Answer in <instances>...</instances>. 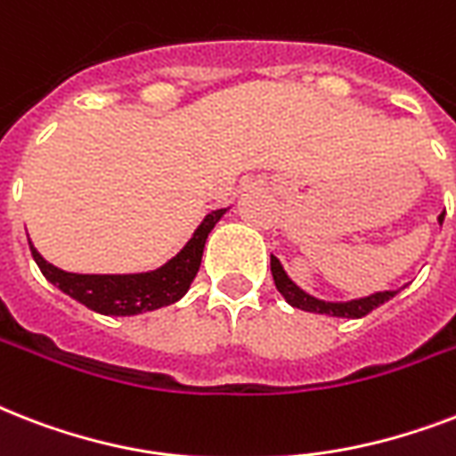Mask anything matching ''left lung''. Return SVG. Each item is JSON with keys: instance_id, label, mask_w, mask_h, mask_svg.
Segmentation results:
<instances>
[{"instance_id": "obj_1", "label": "left lung", "mask_w": 456, "mask_h": 456, "mask_svg": "<svg viewBox=\"0 0 456 456\" xmlns=\"http://www.w3.org/2000/svg\"><path fill=\"white\" fill-rule=\"evenodd\" d=\"M443 217L445 213L440 215L438 222L443 224ZM272 277H274V284H277V291L286 298V303L298 307V310L305 312H314V314H326V317H346V319H360L364 314H369L371 310H376L379 305H383L386 300H390L397 291H379L371 293L367 298H357V300H346V303H329V300H319L310 293H305L300 286H296L289 279V274L284 272L281 263L277 257L272 256Z\"/></svg>"}]
</instances>
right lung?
Wrapping results in <instances>:
<instances>
[{"mask_svg": "<svg viewBox=\"0 0 456 456\" xmlns=\"http://www.w3.org/2000/svg\"><path fill=\"white\" fill-rule=\"evenodd\" d=\"M227 213V208L213 210L206 215V220L200 222L199 229L193 232L184 248L177 256L167 260L163 267L153 272H139V274H75V272H63L46 263L39 256L37 248L32 246L30 250L35 263L53 286H59L61 291L82 303L89 310L99 314H110V317H132L142 312H151L165 305L177 303L191 286L193 277L200 267V257L206 248L208 234L220 222L222 215Z\"/></svg>", "mask_w": 456, "mask_h": 456, "instance_id": "right-lung-1", "label": "right lung"}]
</instances>
